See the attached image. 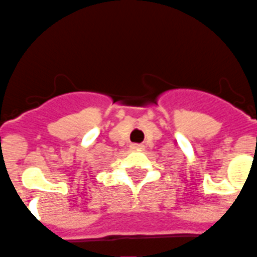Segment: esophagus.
Instances as JSON below:
<instances>
[{
  "label": "esophagus",
  "instance_id": "34e87169",
  "mask_svg": "<svg viewBox=\"0 0 257 257\" xmlns=\"http://www.w3.org/2000/svg\"><path fill=\"white\" fill-rule=\"evenodd\" d=\"M130 150L131 151H142L143 150V146H142V144H131Z\"/></svg>",
  "mask_w": 257,
  "mask_h": 257
}]
</instances>
